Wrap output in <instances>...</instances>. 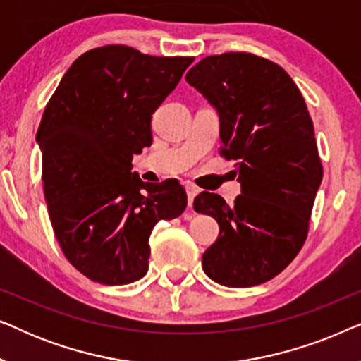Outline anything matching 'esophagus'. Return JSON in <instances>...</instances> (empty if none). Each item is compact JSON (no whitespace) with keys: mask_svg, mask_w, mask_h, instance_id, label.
<instances>
[{"mask_svg":"<svg viewBox=\"0 0 361 361\" xmlns=\"http://www.w3.org/2000/svg\"><path fill=\"white\" fill-rule=\"evenodd\" d=\"M185 190H187V200H189V207H192V204H194V199L197 197V194H199V189L194 185H185Z\"/></svg>","mask_w":361,"mask_h":361,"instance_id":"esophagus-1","label":"esophagus"}]
</instances>
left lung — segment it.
<instances>
[{
    "label": "left lung",
    "mask_w": 361,
    "mask_h": 361,
    "mask_svg": "<svg viewBox=\"0 0 361 361\" xmlns=\"http://www.w3.org/2000/svg\"><path fill=\"white\" fill-rule=\"evenodd\" d=\"M185 80L219 115L221 154L236 161L241 185L233 205L210 192L195 197V212L220 226L202 268L226 288L266 283L302 248L322 182L307 106L284 68L253 54L205 57Z\"/></svg>",
    "instance_id": "obj_1"
}]
</instances>
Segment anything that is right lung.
Returning a JSON list of instances; mask_svg holds the SVG:
<instances>
[{
    "instance_id": "add662e5",
    "label": "right lung",
    "mask_w": 361,
    "mask_h": 361,
    "mask_svg": "<svg viewBox=\"0 0 361 361\" xmlns=\"http://www.w3.org/2000/svg\"><path fill=\"white\" fill-rule=\"evenodd\" d=\"M192 62L93 49L68 67L44 110L36 141L49 216L63 255L88 279H141L152 228L185 210L179 180L142 182L131 161L151 146L152 113Z\"/></svg>"
}]
</instances>
